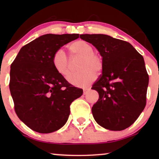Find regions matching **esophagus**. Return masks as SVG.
I'll use <instances>...</instances> for the list:
<instances>
[{
  "mask_svg": "<svg viewBox=\"0 0 159 159\" xmlns=\"http://www.w3.org/2000/svg\"><path fill=\"white\" fill-rule=\"evenodd\" d=\"M90 88H84V92H83V94L84 95H86V94H88V93L90 92Z\"/></svg>",
  "mask_w": 159,
  "mask_h": 159,
  "instance_id": "1",
  "label": "esophagus"
}]
</instances>
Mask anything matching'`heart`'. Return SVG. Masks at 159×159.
<instances>
[{
	"label": "heart",
	"instance_id": "1",
	"mask_svg": "<svg viewBox=\"0 0 159 159\" xmlns=\"http://www.w3.org/2000/svg\"><path fill=\"white\" fill-rule=\"evenodd\" d=\"M70 60L74 62L79 59L77 69L79 71L71 74L67 80L76 87H85L90 84L95 78V73L100 74L104 67L103 58L101 54L93 51V45L85 41L76 40L69 47ZM52 62L56 71L62 76L69 74L71 61L64 50L58 49L53 53Z\"/></svg>",
	"mask_w": 159,
	"mask_h": 159
}]
</instances>
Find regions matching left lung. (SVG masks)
<instances>
[{
    "instance_id": "left-lung-1",
    "label": "left lung",
    "mask_w": 159,
    "mask_h": 159,
    "mask_svg": "<svg viewBox=\"0 0 159 159\" xmlns=\"http://www.w3.org/2000/svg\"><path fill=\"white\" fill-rule=\"evenodd\" d=\"M80 38L94 45L104 61L92 87L99 94L92 108L95 120L113 131L129 127L146 105L149 77L143 56L130 43L106 34H84Z\"/></svg>"
}]
</instances>
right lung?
<instances>
[{
	"mask_svg": "<svg viewBox=\"0 0 159 159\" xmlns=\"http://www.w3.org/2000/svg\"><path fill=\"white\" fill-rule=\"evenodd\" d=\"M79 38V34L42 35L24 45L11 65L9 88L15 112L28 127L51 133L68 120L70 105L83 93L54 68L56 50Z\"/></svg>",
	"mask_w": 159,
	"mask_h": 159,
	"instance_id": "add662e5",
	"label": "right lung"
}]
</instances>
